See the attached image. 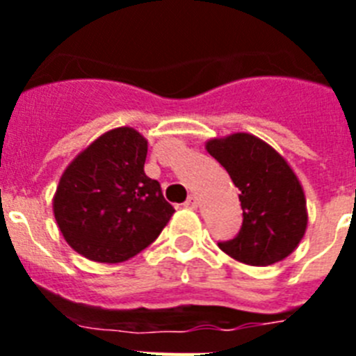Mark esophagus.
I'll list each match as a JSON object with an SVG mask.
<instances>
[{
  "label": "esophagus",
  "instance_id": "34e87169",
  "mask_svg": "<svg viewBox=\"0 0 356 356\" xmlns=\"http://www.w3.org/2000/svg\"><path fill=\"white\" fill-rule=\"evenodd\" d=\"M184 207H187V209L196 210V209H197V200H196V197H194V196H188V200L185 201Z\"/></svg>",
  "mask_w": 356,
  "mask_h": 356
}]
</instances>
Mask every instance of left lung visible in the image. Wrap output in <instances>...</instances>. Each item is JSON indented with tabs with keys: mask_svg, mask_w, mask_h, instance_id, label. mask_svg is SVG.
<instances>
[{
	"mask_svg": "<svg viewBox=\"0 0 356 356\" xmlns=\"http://www.w3.org/2000/svg\"><path fill=\"white\" fill-rule=\"evenodd\" d=\"M241 191L242 226L219 248L248 266H271L301 242L308 213L303 187L287 160L251 134H232L205 144Z\"/></svg>",
	"mask_w": 356,
	"mask_h": 356,
	"instance_id": "8db88e82",
	"label": "left lung"
}]
</instances>
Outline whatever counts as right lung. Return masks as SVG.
<instances>
[{
    "label": "right lung",
    "mask_w": 356,
    "mask_h": 356,
    "mask_svg": "<svg viewBox=\"0 0 356 356\" xmlns=\"http://www.w3.org/2000/svg\"><path fill=\"white\" fill-rule=\"evenodd\" d=\"M147 140L122 127L97 137L65 168L53 213L65 242L94 262L118 264L146 250L175 209L147 178Z\"/></svg>",
    "instance_id": "obj_1"
}]
</instances>
